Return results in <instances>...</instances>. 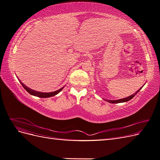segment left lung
Returning a JSON list of instances; mask_svg holds the SVG:
<instances>
[{
  "mask_svg": "<svg viewBox=\"0 0 160 160\" xmlns=\"http://www.w3.org/2000/svg\"><path fill=\"white\" fill-rule=\"evenodd\" d=\"M144 85H145V84H144ZM143 86L142 87V88H140L139 90H138L136 92H135V93H133V94H132V95H131L127 97V98H123V99H117V100H108V99H104L105 101H108V102H109V103H119L127 102V101L131 100L132 98H134L135 95H136V94L138 93V92L142 89V88H143Z\"/></svg>",
  "mask_w": 160,
  "mask_h": 160,
  "instance_id": "obj_1",
  "label": "left lung"
}]
</instances>
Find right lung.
<instances>
[{
  "instance_id": "add662e5",
  "label": "right lung",
  "mask_w": 160,
  "mask_h": 160,
  "mask_svg": "<svg viewBox=\"0 0 160 160\" xmlns=\"http://www.w3.org/2000/svg\"><path fill=\"white\" fill-rule=\"evenodd\" d=\"M19 80V79H18ZM19 81H20L21 84L22 85V87L24 88H25V89L28 92V93H30L31 95H33V96H36V97H38V98H51V97H53L55 96L56 95H57L58 93H59V92L61 91V90L64 88V87H62V88H61V89H58L55 91H52V92H49V93H44V92H40V91H35L33 89H30L29 88H28L27 86H26L25 84L22 83V82L19 80Z\"/></svg>"
}]
</instances>
